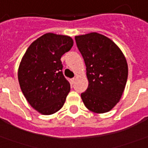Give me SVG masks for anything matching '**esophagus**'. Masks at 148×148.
<instances>
[{
	"mask_svg": "<svg viewBox=\"0 0 148 148\" xmlns=\"http://www.w3.org/2000/svg\"><path fill=\"white\" fill-rule=\"evenodd\" d=\"M75 80H76V78L74 77V78H72V79H71V82H72V84H73V83L75 82Z\"/></svg>",
	"mask_w": 148,
	"mask_h": 148,
	"instance_id": "1",
	"label": "esophagus"
}]
</instances>
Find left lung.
<instances>
[{
    "instance_id": "1",
    "label": "left lung",
    "mask_w": 148,
    "mask_h": 148,
    "mask_svg": "<svg viewBox=\"0 0 148 148\" xmlns=\"http://www.w3.org/2000/svg\"><path fill=\"white\" fill-rule=\"evenodd\" d=\"M86 66L88 86L81 93L84 106L92 112L111 110L121 99L128 76L127 60L109 38L92 33L75 37Z\"/></svg>"
}]
</instances>
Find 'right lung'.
Returning <instances> with one entry per match:
<instances>
[{
    "instance_id": "1",
    "label": "right lung",
    "mask_w": 148,
    "mask_h": 148,
    "mask_svg": "<svg viewBox=\"0 0 148 148\" xmlns=\"http://www.w3.org/2000/svg\"><path fill=\"white\" fill-rule=\"evenodd\" d=\"M72 46L69 36L45 34L30 44L21 59L18 73L21 92L29 105L42 114L60 110L70 92L60 59Z\"/></svg>"
}]
</instances>
